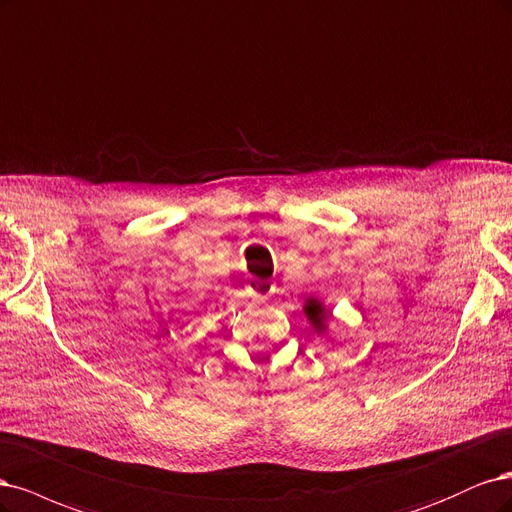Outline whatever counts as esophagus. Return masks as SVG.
<instances>
[{
  "instance_id": "esophagus-1",
  "label": "esophagus",
  "mask_w": 512,
  "mask_h": 512,
  "mask_svg": "<svg viewBox=\"0 0 512 512\" xmlns=\"http://www.w3.org/2000/svg\"><path fill=\"white\" fill-rule=\"evenodd\" d=\"M251 291H253V295H257L259 300H266L268 295H272L274 285H270V283H263V280H257V283H253Z\"/></svg>"
}]
</instances>
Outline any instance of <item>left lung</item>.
<instances>
[{"label":"left lung","mask_w":512,"mask_h":512,"mask_svg":"<svg viewBox=\"0 0 512 512\" xmlns=\"http://www.w3.org/2000/svg\"><path fill=\"white\" fill-rule=\"evenodd\" d=\"M304 317L308 319L312 332H315L317 336H323V338H329V332H327V308L325 304L319 300V298H312V295H308V298L304 300Z\"/></svg>","instance_id":"obj_1"}]
</instances>
